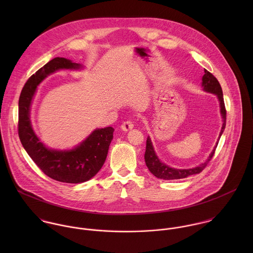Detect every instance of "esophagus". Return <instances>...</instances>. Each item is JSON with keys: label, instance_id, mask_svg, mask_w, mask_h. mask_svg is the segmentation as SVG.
<instances>
[{"label": "esophagus", "instance_id": "obj_1", "mask_svg": "<svg viewBox=\"0 0 253 253\" xmlns=\"http://www.w3.org/2000/svg\"><path fill=\"white\" fill-rule=\"evenodd\" d=\"M133 124H132V122H130V121H126V122H125V123H123V125L121 126V128H122V130H124V131H128V130H131L132 128H133Z\"/></svg>", "mask_w": 253, "mask_h": 253}]
</instances>
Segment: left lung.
Here are the masks:
<instances>
[{"mask_svg": "<svg viewBox=\"0 0 253 253\" xmlns=\"http://www.w3.org/2000/svg\"><path fill=\"white\" fill-rule=\"evenodd\" d=\"M202 87H203L204 91L211 93V94H215L217 99H218V102H219L220 116L222 119V126H221L215 146L213 147V150L211 151V153L210 154V156L208 157L206 162H204L203 164H201L197 167L191 168V169H174L172 167L168 166L167 164H165L164 162H162L159 159V157L155 151V148L153 146V143H152V140H151L150 136H148L144 155L145 163H146V166H147L148 169L150 170V172L159 179L174 180V179L186 178L193 174H198L207 167V165L209 164V162L211 160V158L214 155L218 141H219L221 135L223 134V131L226 126V110H225V105H224L223 92H222L221 85H220L219 82L217 81L216 78L211 73L209 72L208 70H205V75L202 78Z\"/></svg>", "mask_w": 253, "mask_h": 253, "instance_id": "8db88e82", "label": "left lung"}]
</instances>
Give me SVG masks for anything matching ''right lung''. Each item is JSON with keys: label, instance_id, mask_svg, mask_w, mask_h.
<instances>
[{"label": "right lung", "instance_id": "obj_1", "mask_svg": "<svg viewBox=\"0 0 253 253\" xmlns=\"http://www.w3.org/2000/svg\"><path fill=\"white\" fill-rule=\"evenodd\" d=\"M84 68V65L64 57L53 58L30 77L18 101V135L23 148L44 174L65 183H83L98 173L107 158L114 128H95L71 149L49 148L34 131L30 119L31 106L38 85L46 77L60 70L81 71Z\"/></svg>", "mask_w": 253, "mask_h": 253}]
</instances>
